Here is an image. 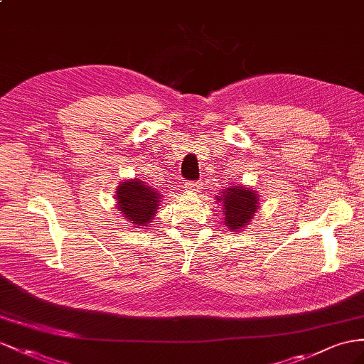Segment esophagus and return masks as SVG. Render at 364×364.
<instances>
[{
  "label": "esophagus",
  "mask_w": 364,
  "mask_h": 364,
  "mask_svg": "<svg viewBox=\"0 0 364 364\" xmlns=\"http://www.w3.org/2000/svg\"><path fill=\"white\" fill-rule=\"evenodd\" d=\"M184 189L188 192H198L201 189V184L198 181H186L184 183Z\"/></svg>",
  "instance_id": "obj_1"
}]
</instances>
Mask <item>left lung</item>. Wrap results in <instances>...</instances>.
<instances>
[{"mask_svg":"<svg viewBox=\"0 0 364 364\" xmlns=\"http://www.w3.org/2000/svg\"><path fill=\"white\" fill-rule=\"evenodd\" d=\"M217 200L223 201L225 223L232 230L246 226L258 209L257 193L243 186H230L225 192H221V198Z\"/></svg>","mask_w":364,"mask_h":364,"instance_id":"1","label":"left lung"}]
</instances>
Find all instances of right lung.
<instances>
[{
    "label": "right lung",
    "mask_w": 364,
    "mask_h": 364,
    "mask_svg": "<svg viewBox=\"0 0 364 364\" xmlns=\"http://www.w3.org/2000/svg\"><path fill=\"white\" fill-rule=\"evenodd\" d=\"M117 192V203L121 213L135 228L146 226L154 218L161 195L152 186L139 180H130L121 184Z\"/></svg>",
    "instance_id": "right-lung-1"
}]
</instances>
